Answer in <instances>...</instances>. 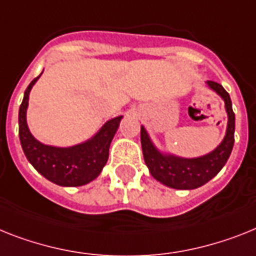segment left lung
Instances as JSON below:
<instances>
[{"label": "left lung", "mask_w": 256, "mask_h": 256, "mask_svg": "<svg viewBox=\"0 0 256 256\" xmlns=\"http://www.w3.org/2000/svg\"><path fill=\"white\" fill-rule=\"evenodd\" d=\"M206 85L224 99L228 114L226 133L214 150L196 158H183L164 153L154 145L146 130L141 126V146L149 172L156 180L161 182L162 184L170 188L195 190L204 186L218 174L233 150L236 116L229 94L217 82L206 81Z\"/></svg>", "instance_id": "1"}]
</instances>
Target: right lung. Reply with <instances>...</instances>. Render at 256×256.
Instances as JSON below:
<instances>
[{"mask_svg":"<svg viewBox=\"0 0 256 256\" xmlns=\"http://www.w3.org/2000/svg\"><path fill=\"white\" fill-rule=\"evenodd\" d=\"M40 76L32 80L26 88L19 107V140L23 153L38 172L54 184L62 187L88 184L102 172L107 164L110 145L123 116L106 122L92 138L73 146L60 148L40 142L30 132L26 119L30 92Z\"/></svg>","mask_w":256,"mask_h":256,"instance_id":"obj_1","label":"right lung"}]
</instances>
